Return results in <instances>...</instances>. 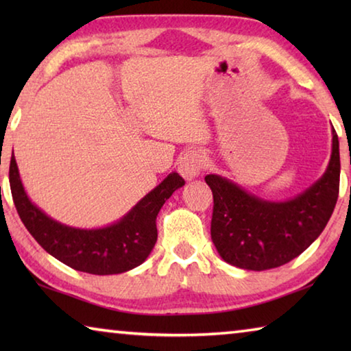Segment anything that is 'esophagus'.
Returning a JSON list of instances; mask_svg holds the SVG:
<instances>
[{
	"label": "esophagus",
	"instance_id": "1",
	"mask_svg": "<svg viewBox=\"0 0 351 351\" xmlns=\"http://www.w3.org/2000/svg\"><path fill=\"white\" fill-rule=\"evenodd\" d=\"M204 165H206V156L203 152L189 150L180 159V164H178V171H180L184 180L192 181L193 178H197L201 171H203Z\"/></svg>",
	"mask_w": 351,
	"mask_h": 351
}]
</instances>
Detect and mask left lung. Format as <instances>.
<instances>
[{
	"label": "left lung",
	"instance_id": "8db88e82",
	"mask_svg": "<svg viewBox=\"0 0 351 351\" xmlns=\"http://www.w3.org/2000/svg\"><path fill=\"white\" fill-rule=\"evenodd\" d=\"M339 139L332 130L325 173L297 197L268 201L219 175L204 180L213 193L212 241L224 261L237 268H278L300 255L322 234L339 195Z\"/></svg>",
	"mask_w": 351,
	"mask_h": 351
}]
</instances>
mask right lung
I'll return each mask as SVG.
<instances>
[{
	"label": "right lung",
	"mask_w": 351,
	"mask_h": 351,
	"mask_svg": "<svg viewBox=\"0 0 351 351\" xmlns=\"http://www.w3.org/2000/svg\"><path fill=\"white\" fill-rule=\"evenodd\" d=\"M9 180L16 212L38 245L69 268L96 276L122 274L144 263L158 240L159 210L171 193L186 184L171 171L119 221L105 228L80 229L52 219L29 199L15 158L10 159Z\"/></svg>",
	"instance_id": "obj_1"
}]
</instances>
